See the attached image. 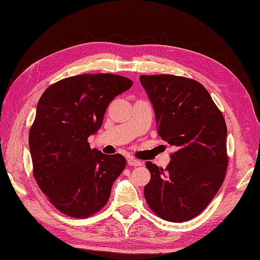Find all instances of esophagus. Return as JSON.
I'll return each mask as SVG.
<instances>
[{"label":"esophagus","instance_id":"34e87169","mask_svg":"<svg viewBox=\"0 0 260 260\" xmlns=\"http://www.w3.org/2000/svg\"><path fill=\"white\" fill-rule=\"evenodd\" d=\"M127 164H128V166H133V167H137V166L142 165V161H139V160H137V159L131 157L127 159Z\"/></svg>","mask_w":260,"mask_h":260}]
</instances>
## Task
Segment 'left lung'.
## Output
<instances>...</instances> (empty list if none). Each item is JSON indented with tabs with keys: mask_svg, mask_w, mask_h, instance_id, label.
Here are the masks:
<instances>
[{
	"mask_svg": "<svg viewBox=\"0 0 260 260\" xmlns=\"http://www.w3.org/2000/svg\"><path fill=\"white\" fill-rule=\"evenodd\" d=\"M139 79L154 106L158 135L176 148L165 170L146 162L150 172L146 202L166 221H189L209 205L225 179V119L196 80L172 75Z\"/></svg>",
	"mask_w": 260,
	"mask_h": 260,
	"instance_id": "obj_1",
	"label": "left lung"
}]
</instances>
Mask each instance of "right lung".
Returning <instances> with one entry per match:
<instances>
[{"label":"right lung","mask_w":260,"mask_h":260,"mask_svg":"<svg viewBox=\"0 0 260 260\" xmlns=\"http://www.w3.org/2000/svg\"><path fill=\"white\" fill-rule=\"evenodd\" d=\"M133 81L111 73H85L49 85L29 131L32 174L49 202L66 215L86 218L108 203L126 159L104 155L88 142L102 126L112 100Z\"/></svg>","instance_id":"right-lung-1"}]
</instances>
